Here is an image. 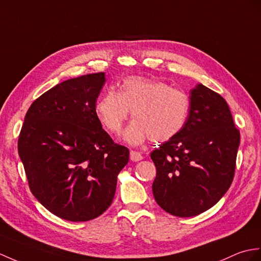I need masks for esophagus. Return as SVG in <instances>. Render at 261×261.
Masks as SVG:
<instances>
[{
  "label": "esophagus",
  "mask_w": 261,
  "mask_h": 261,
  "mask_svg": "<svg viewBox=\"0 0 261 261\" xmlns=\"http://www.w3.org/2000/svg\"><path fill=\"white\" fill-rule=\"evenodd\" d=\"M142 154L140 152H138V151H135V150H131L130 151V159L133 161V162H137V161H140L142 160Z\"/></svg>",
  "instance_id": "obj_1"
}]
</instances>
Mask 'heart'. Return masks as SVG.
Returning a JSON list of instances; mask_svg holds the SVG:
<instances>
[{"instance_id":"obj_1","label":"heart","mask_w":261,"mask_h":261,"mask_svg":"<svg viewBox=\"0 0 261 261\" xmlns=\"http://www.w3.org/2000/svg\"><path fill=\"white\" fill-rule=\"evenodd\" d=\"M101 124L113 135L122 129L130 111L135 119L124 132V140L140 144L151 139L162 143L177 137L190 112L189 96L168 83L142 76L126 77L121 91L109 89L94 106Z\"/></svg>"}]
</instances>
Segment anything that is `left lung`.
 <instances>
[{
    "label": "left lung",
    "instance_id": "1",
    "mask_svg": "<svg viewBox=\"0 0 261 261\" xmlns=\"http://www.w3.org/2000/svg\"><path fill=\"white\" fill-rule=\"evenodd\" d=\"M240 132L222 96L199 83L191 90L184 129L150 153L152 191L168 214L193 217L219 201L231 186Z\"/></svg>",
    "mask_w": 261,
    "mask_h": 261
}]
</instances>
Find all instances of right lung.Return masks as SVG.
Returning a JSON list of instances; mask_svg holds the SVG:
<instances>
[{"label": "right lung", "instance_id": "1", "mask_svg": "<svg viewBox=\"0 0 261 261\" xmlns=\"http://www.w3.org/2000/svg\"><path fill=\"white\" fill-rule=\"evenodd\" d=\"M105 72L57 84L25 114L17 150L30 190L62 219L89 221L110 207L129 149L102 129L94 106Z\"/></svg>", "mask_w": 261, "mask_h": 261}]
</instances>
